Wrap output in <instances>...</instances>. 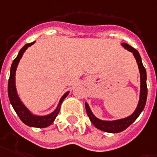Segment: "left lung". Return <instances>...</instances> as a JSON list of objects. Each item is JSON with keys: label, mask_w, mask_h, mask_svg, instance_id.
<instances>
[{"label": "left lung", "mask_w": 157, "mask_h": 157, "mask_svg": "<svg viewBox=\"0 0 157 157\" xmlns=\"http://www.w3.org/2000/svg\"><path fill=\"white\" fill-rule=\"evenodd\" d=\"M123 47H125L127 49L129 52L133 53L136 60L137 61L138 67L140 70V101L138 103L137 108L136 109L134 113L130 116V117H126L125 119H121V120L117 121H101L97 119L90 111L89 105L87 103H85L86 105V111L87 113L88 117L90 118V121L92 122L94 126H96V128L101 130L103 132H110V133H118V132H123L124 130H126L128 126L132 125V123L134 122L137 119V117L140 116L141 111H143L144 107L146 105V102H147V71L145 67H143V64L141 61V58L139 54V52L133 48L126 43H122L121 44Z\"/></svg>", "instance_id": "1"}]
</instances>
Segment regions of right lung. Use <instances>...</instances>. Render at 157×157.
I'll return each mask as SVG.
<instances>
[{
	"instance_id": "add662e5",
	"label": "right lung",
	"mask_w": 157,
	"mask_h": 157,
	"mask_svg": "<svg viewBox=\"0 0 157 157\" xmlns=\"http://www.w3.org/2000/svg\"><path fill=\"white\" fill-rule=\"evenodd\" d=\"M34 42L28 43L25 46H23L21 49V51L18 53V56L17 58L15 59L11 64V67H10V77H9V81H8V96H9V100H10V104L13 106L14 110L17 112L20 119L21 120L23 123H25V125L29 126H32V127H38V128H44V127H47L52 124L54 121H55L56 117H57L58 113L60 111V108L61 105L64 99L67 96L69 92H67L64 94L60 100L59 105L57 108L56 109L55 111H53L52 114L48 115V116H45V117H36L32 115L30 111L27 110V108L25 107V105H23L22 102L21 101L19 97L17 96V89H16V85H15V75H16V71H17V65L19 63L21 58L23 56V53L29 46H31Z\"/></svg>"
}]
</instances>
